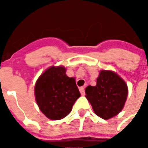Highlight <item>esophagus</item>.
Here are the masks:
<instances>
[{
  "label": "esophagus",
  "mask_w": 148,
  "mask_h": 148,
  "mask_svg": "<svg viewBox=\"0 0 148 148\" xmlns=\"http://www.w3.org/2000/svg\"><path fill=\"white\" fill-rule=\"evenodd\" d=\"M79 91H80L82 95H85V89H84V87H80L79 88Z\"/></svg>",
  "instance_id": "esophagus-1"
}]
</instances>
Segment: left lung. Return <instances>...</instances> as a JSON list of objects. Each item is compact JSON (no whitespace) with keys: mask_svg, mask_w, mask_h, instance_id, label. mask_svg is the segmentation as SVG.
<instances>
[{"mask_svg":"<svg viewBox=\"0 0 148 148\" xmlns=\"http://www.w3.org/2000/svg\"><path fill=\"white\" fill-rule=\"evenodd\" d=\"M86 97L94 112L108 120L117 115L124 108L127 96V87L117 74L109 71H101L95 86L86 89Z\"/></svg>","mask_w":148,"mask_h":148,"instance_id":"1","label":"left lung"}]
</instances>
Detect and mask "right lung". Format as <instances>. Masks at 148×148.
I'll return each mask as SVG.
<instances>
[{"label": "right lung", "mask_w": 148, "mask_h": 148, "mask_svg": "<svg viewBox=\"0 0 148 148\" xmlns=\"http://www.w3.org/2000/svg\"><path fill=\"white\" fill-rule=\"evenodd\" d=\"M36 100L47 117L57 121L66 116L81 96L74 77L63 66H51L41 74L35 86Z\"/></svg>", "instance_id": "1"}]
</instances>
